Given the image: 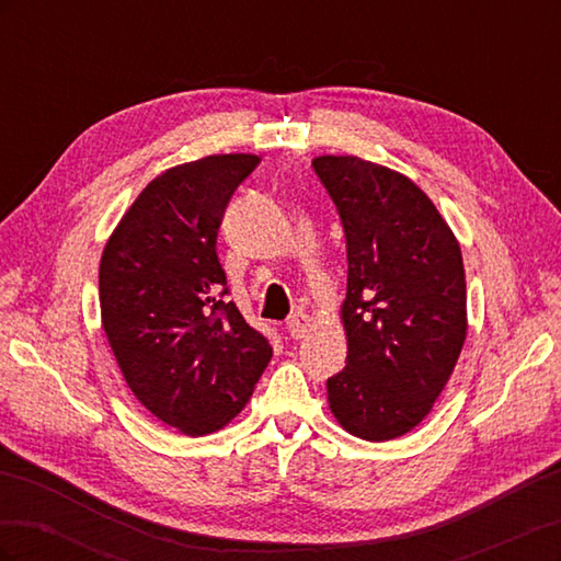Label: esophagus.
<instances>
[{"label": "esophagus", "instance_id": "obj_1", "mask_svg": "<svg viewBox=\"0 0 561 561\" xmlns=\"http://www.w3.org/2000/svg\"><path fill=\"white\" fill-rule=\"evenodd\" d=\"M309 328H311V318L304 313V311H297V313H293L290 318H287V332H290L293 339L307 336Z\"/></svg>", "mask_w": 561, "mask_h": 561}]
</instances>
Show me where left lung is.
<instances>
[{
    "instance_id": "1",
    "label": "left lung",
    "mask_w": 561,
    "mask_h": 561,
    "mask_svg": "<svg viewBox=\"0 0 561 561\" xmlns=\"http://www.w3.org/2000/svg\"><path fill=\"white\" fill-rule=\"evenodd\" d=\"M311 165L342 217L348 257V355L328 379L330 410L351 435L383 443L426 419L461 355V248L410 178L358 157Z\"/></svg>"
}]
</instances>
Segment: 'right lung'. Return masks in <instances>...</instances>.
<instances>
[{
  "mask_svg": "<svg viewBox=\"0 0 561 561\" xmlns=\"http://www.w3.org/2000/svg\"><path fill=\"white\" fill-rule=\"evenodd\" d=\"M254 154H217L151 180L100 260V316L147 410L184 435L239 414L271 360L268 339L227 301L217 229Z\"/></svg>",
  "mask_w": 561,
  "mask_h": 561,
  "instance_id": "right-lung-1",
  "label": "right lung"
}]
</instances>
